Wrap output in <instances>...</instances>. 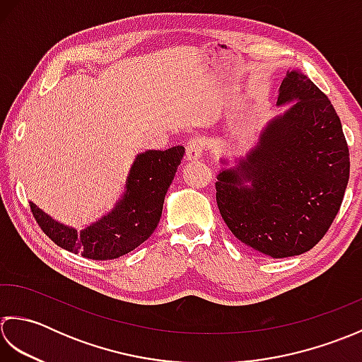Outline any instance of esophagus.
I'll use <instances>...</instances> for the list:
<instances>
[{"instance_id": "34e87169", "label": "esophagus", "mask_w": 362, "mask_h": 362, "mask_svg": "<svg viewBox=\"0 0 362 362\" xmlns=\"http://www.w3.org/2000/svg\"><path fill=\"white\" fill-rule=\"evenodd\" d=\"M204 150V145H203V140L194 137L190 139L187 145H186V159L187 160H198L202 158Z\"/></svg>"}]
</instances>
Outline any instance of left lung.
Listing matches in <instances>:
<instances>
[{"instance_id": "8db88e82", "label": "left lung", "mask_w": 362, "mask_h": 362, "mask_svg": "<svg viewBox=\"0 0 362 362\" xmlns=\"http://www.w3.org/2000/svg\"><path fill=\"white\" fill-rule=\"evenodd\" d=\"M245 156L222 158L220 214L245 245L272 257L309 252L333 223L350 176V154L331 101L301 70H287L276 106Z\"/></svg>"}]
</instances>
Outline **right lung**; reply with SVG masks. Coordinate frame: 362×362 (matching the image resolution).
Here are the masks:
<instances>
[{"label":"right lung","instance_id":"1","mask_svg":"<svg viewBox=\"0 0 362 362\" xmlns=\"http://www.w3.org/2000/svg\"><path fill=\"white\" fill-rule=\"evenodd\" d=\"M184 156V146L136 156L119 202L97 222L78 231L59 223L31 202L37 223L56 245L87 259H115L137 248L150 238L160 220L165 194Z\"/></svg>","mask_w":362,"mask_h":362}]
</instances>
